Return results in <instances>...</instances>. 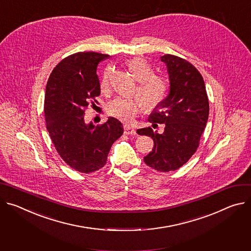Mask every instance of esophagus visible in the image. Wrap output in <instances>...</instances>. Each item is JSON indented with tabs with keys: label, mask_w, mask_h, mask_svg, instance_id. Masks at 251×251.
<instances>
[{
	"label": "esophagus",
	"mask_w": 251,
	"mask_h": 251,
	"mask_svg": "<svg viewBox=\"0 0 251 251\" xmlns=\"http://www.w3.org/2000/svg\"><path fill=\"white\" fill-rule=\"evenodd\" d=\"M124 134H126V135H136V131L133 127L125 125L124 126Z\"/></svg>",
	"instance_id": "1"
}]
</instances>
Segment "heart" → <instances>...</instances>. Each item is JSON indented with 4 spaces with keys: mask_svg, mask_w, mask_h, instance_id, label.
<instances>
[{
    "mask_svg": "<svg viewBox=\"0 0 251 251\" xmlns=\"http://www.w3.org/2000/svg\"><path fill=\"white\" fill-rule=\"evenodd\" d=\"M127 66L139 81L137 86V98L118 97L114 99L108 106V112L116 119L129 123L137 115L141 104L146 111L153 110L160 105L166 98L168 85L164 78L154 75V71L146 60L142 58H133L127 62ZM113 69L107 68L100 81V88L103 92H108L110 89Z\"/></svg>",
    "mask_w": 251,
    "mask_h": 251,
    "instance_id": "1",
    "label": "heart"
}]
</instances>
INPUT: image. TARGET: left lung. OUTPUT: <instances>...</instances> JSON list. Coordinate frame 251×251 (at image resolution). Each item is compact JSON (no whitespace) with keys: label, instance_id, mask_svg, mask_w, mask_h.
I'll return each instance as SVG.
<instances>
[{"label":"left lung","instance_id":"left-lung-1","mask_svg":"<svg viewBox=\"0 0 251 251\" xmlns=\"http://www.w3.org/2000/svg\"><path fill=\"white\" fill-rule=\"evenodd\" d=\"M161 61L167 67L170 90L152 111L149 121L164 124V132L159 134L148 127L137 133L154 141L144 162L157 171L169 172L184 165L197 150L208 120L209 102L204 80L192 64L170 54L162 56Z\"/></svg>","mask_w":251,"mask_h":251}]
</instances>
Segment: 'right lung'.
Masks as SVG:
<instances>
[{
	"label": "right lung",
	"instance_id": "1",
	"mask_svg": "<svg viewBox=\"0 0 251 251\" xmlns=\"http://www.w3.org/2000/svg\"><path fill=\"white\" fill-rule=\"evenodd\" d=\"M109 55L79 52L63 59L52 71L45 94V120L63 160L81 173L102 168L112 144L123 134L114 117L102 125L85 123V109L100 95L98 64Z\"/></svg>",
	"mask_w": 251,
	"mask_h": 251
}]
</instances>
